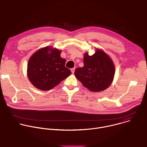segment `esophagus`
I'll return each instance as SVG.
<instances>
[{"instance_id":"obj_1","label":"esophagus","mask_w":147,"mask_h":147,"mask_svg":"<svg viewBox=\"0 0 147 147\" xmlns=\"http://www.w3.org/2000/svg\"><path fill=\"white\" fill-rule=\"evenodd\" d=\"M70 70H71V73L73 74V73H74V71H75V68H72V69H71Z\"/></svg>"}]
</instances>
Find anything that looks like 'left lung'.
Instances as JSON below:
<instances>
[{"instance_id":"obj_1","label":"left lung","mask_w":147,"mask_h":147,"mask_svg":"<svg viewBox=\"0 0 147 147\" xmlns=\"http://www.w3.org/2000/svg\"><path fill=\"white\" fill-rule=\"evenodd\" d=\"M115 73L113 61L103 50L96 48L90 56L84 55V66L77 68L76 77L91 92H100L108 88L113 82Z\"/></svg>"}]
</instances>
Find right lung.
Instances as JSON below:
<instances>
[{
	"mask_svg": "<svg viewBox=\"0 0 147 147\" xmlns=\"http://www.w3.org/2000/svg\"><path fill=\"white\" fill-rule=\"evenodd\" d=\"M60 53L61 51L49 46L38 49L30 57L27 77L35 87L50 90L71 74L65 67L66 59L61 57Z\"/></svg>",
	"mask_w": 147,
	"mask_h": 147,
	"instance_id": "right-lung-1",
	"label": "right lung"
}]
</instances>
